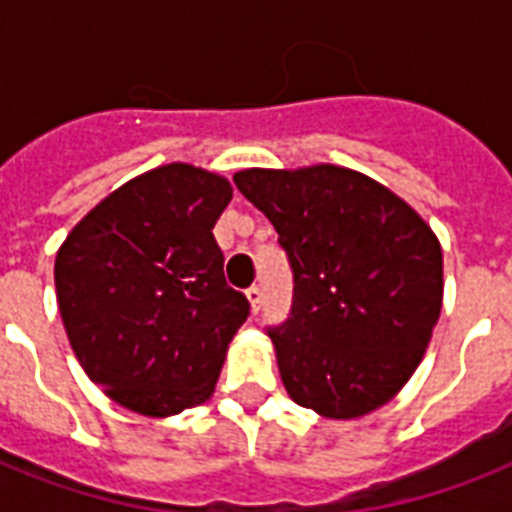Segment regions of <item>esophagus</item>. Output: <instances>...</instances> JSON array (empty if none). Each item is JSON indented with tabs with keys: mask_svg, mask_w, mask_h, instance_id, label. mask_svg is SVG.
<instances>
[{
	"mask_svg": "<svg viewBox=\"0 0 512 512\" xmlns=\"http://www.w3.org/2000/svg\"><path fill=\"white\" fill-rule=\"evenodd\" d=\"M247 300H249V305H252V313H260V308H263V289L249 287L247 289Z\"/></svg>",
	"mask_w": 512,
	"mask_h": 512,
	"instance_id": "obj_1",
	"label": "esophagus"
}]
</instances>
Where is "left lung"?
I'll list each match as a JSON object with an SVG mask.
<instances>
[{
	"mask_svg": "<svg viewBox=\"0 0 512 512\" xmlns=\"http://www.w3.org/2000/svg\"><path fill=\"white\" fill-rule=\"evenodd\" d=\"M279 233L292 308L268 327L284 388L305 409L353 420L388 404L428 348L444 297V257L430 225L361 172L233 175Z\"/></svg>",
	"mask_w": 512,
	"mask_h": 512,
	"instance_id": "obj_1",
	"label": "left lung"
}]
</instances>
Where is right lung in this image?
Returning a JSON list of instances; mask_svg holds the SVG:
<instances>
[{
  "label": "right lung",
  "mask_w": 512,
  "mask_h": 512,
  "mask_svg": "<svg viewBox=\"0 0 512 512\" xmlns=\"http://www.w3.org/2000/svg\"><path fill=\"white\" fill-rule=\"evenodd\" d=\"M231 196L225 177L167 164L116 188L58 249L63 327L116 404L167 417L212 396L249 316L212 236Z\"/></svg>",
  "instance_id": "1"
}]
</instances>
